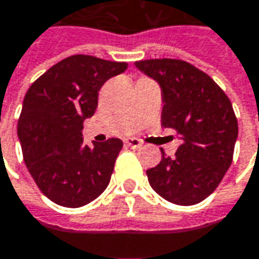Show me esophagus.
<instances>
[{
    "label": "esophagus",
    "instance_id": "34e87169",
    "mask_svg": "<svg viewBox=\"0 0 259 259\" xmlns=\"http://www.w3.org/2000/svg\"><path fill=\"white\" fill-rule=\"evenodd\" d=\"M124 145L129 147V148H133V150H138V148L142 147V142L139 139H136V138H129V139L124 141Z\"/></svg>",
    "mask_w": 259,
    "mask_h": 259
}]
</instances>
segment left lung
<instances>
[{"label": "left lung", "instance_id": "1", "mask_svg": "<svg viewBox=\"0 0 259 259\" xmlns=\"http://www.w3.org/2000/svg\"><path fill=\"white\" fill-rule=\"evenodd\" d=\"M136 68L161 89V126L177 130L181 145L147 170L153 190L164 200L191 206L210 196L223 181L239 135L233 105L221 87L188 62L148 59Z\"/></svg>", "mask_w": 259, "mask_h": 259}]
</instances>
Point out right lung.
Masks as SVG:
<instances>
[{
  "instance_id": "obj_1",
  "label": "right lung",
  "mask_w": 259,
  "mask_h": 259,
  "mask_svg": "<svg viewBox=\"0 0 259 259\" xmlns=\"http://www.w3.org/2000/svg\"><path fill=\"white\" fill-rule=\"evenodd\" d=\"M126 69V62L75 55L53 65L28 89L17 136L31 177L56 204L80 207L108 187L123 142L111 138L87 147L82 123L95 114L106 80Z\"/></svg>"
}]
</instances>
